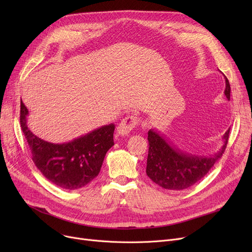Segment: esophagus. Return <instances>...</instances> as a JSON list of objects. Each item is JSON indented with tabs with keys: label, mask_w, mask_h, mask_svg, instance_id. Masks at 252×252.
<instances>
[{
	"label": "esophagus",
	"mask_w": 252,
	"mask_h": 252,
	"mask_svg": "<svg viewBox=\"0 0 252 252\" xmlns=\"http://www.w3.org/2000/svg\"><path fill=\"white\" fill-rule=\"evenodd\" d=\"M139 122V117L135 115H128L125 117L117 127V133L122 136H126L127 134H129V131L131 129H134L136 126H138Z\"/></svg>",
	"instance_id": "34e87169"
}]
</instances>
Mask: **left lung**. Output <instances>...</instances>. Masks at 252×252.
Segmentation results:
<instances>
[{
	"mask_svg": "<svg viewBox=\"0 0 252 252\" xmlns=\"http://www.w3.org/2000/svg\"><path fill=\"white\" fill-rule=\"evenodd\" d=\"M226 78L224 95L230 100L231 87ZM230 129L224 133L223 145L213 156H197L184 153L167 142L158 131H148L149 151L147 158V176L158 186L170 191L187 189L200 181L222 156L227 147Z\"/></svg>",
	"mask_w": 252,
	"mask_h": 252,
	"instance_id": "obj_1",
	"label": "left lung"
}]
</instances>
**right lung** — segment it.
Segmentation results:
<instances>
[{"mask_svg":"<svg viewBox=\"0 0 252 252\" xmlns=\"http://www.w3.org/2000/svg\"><path fill=\"white\" fill-rule=\"evenodd\" d=\"M29 110L20 102V125L32 161L45 178L57 187L75 190L85 187L100 173L107 151L113 146V124L101 126L68 143L53 144L36 137L26 125Z\"/></svg>","mask_w":252,"mask_h":252,"instance_id":"1","label":"right lung"}]
</instances>
